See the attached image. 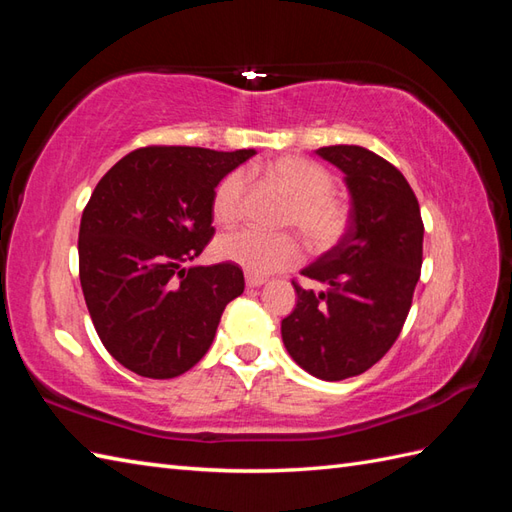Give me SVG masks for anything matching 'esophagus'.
<instances>
[{"instance_id": "34e87169", "label": "esophagus", "mask_w": 512, "mask_h": 512, "mask_svg": "<svg viewBox=\"0 0 512 512\" xmlns=\"http://www.w3.org/2000/svg\"><path fill=\"white\" fill-rule=\"evenodd\" d=\"M266 284L264 277H255V275H246V286L248 288H262Z\"/></svg>"}]
</instances>
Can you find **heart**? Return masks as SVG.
Segmentation results:
<instances>
[{"instance_id": "obj_1", "label": "heart", "mask_w": 512, "mask_h": 512, "mask_svg": "<svg viewBox=\"0 0 512 512\" xmlns=\"http://www.w3.org/2000/svg\"><path fill=\"white\" fill-rule=\"evenodd\" d=\"M268 178L281 187L290 206L284 213V226L297 228L314 253H323L341 242L350 224V211L336 198L334 178L328 169L301 156H281L266 167ZM246 176L231 171L213 191V217L217 224L235 226L242 217ZM215 253L228 264H235L248 275L264 277L277 270L295 266L301 259V246L295 235H266L257 231H239L224 235Z\"/></svg>"}]
</instances>
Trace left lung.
Returning <instances> with one entry per match:
<instances>
[{"instance_id": "8db88e82", "label": "left lung", "mask_w": 512, "mask_h": 512, "mask_svg": "<svg viewBox=\"0 0 512 512\" xmlns=\"http://www.w3.org/2000/svg\"><path fill=\"white\" fill-rule=\"evenodd\" d=\"M343 171L350 224L341 242L301 270L321 290H297L281 339L299 367L343 380L378 363L405 325L422 266V217L405 176L358 145L317 149Z\"/></svg>"}]
</instances>
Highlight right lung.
Listing matches in <instances>:
<instances>
[{
  "mask_svg": "<svg viewBox=\"0 0 512 512\" xmlns=\"http://www.w3.org/2000/svg\"><path fill=\"white\" fill-rule=\"evenodd\" d=\"M255 149L143 147L96 184L79 228V277L105 350L129 372L176 378L209 350L244 292L235 264L191 266L211 242L213 191Z\"/></svg>",
  "mask_w": 512,
  "mask_h": 512,
  "instance_id": "obj_1",
  "label": "right lung"
}]
</instances>
